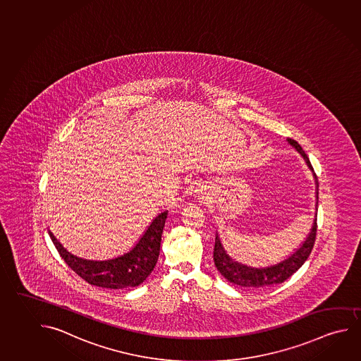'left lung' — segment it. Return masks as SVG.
Masks as SVG:
<instances>
[{"mask_svg": "<svg viewBox=\"0 0 361 361\" xmlns=\"http://www.w3.org/2000/svg\"><path fill=\"white\" fill-rule=\"evenodd\" d=\"M287 141L288 144H290L302 155V158L306 161L307 166L313 171L311 161L300 144L292 139H287ZM313 177L316 180V201L317 202H316V212H314V220L312 224L311 230L306 238L302 241V244L279 263L271 264L268 267H250V265L240 263L227 254L224 245L221 243L219 233H216L214 250V265L221 275H224L227 281L240 287L262 289V288L270 287L287 281L290 275L295 273L305 264L313 249L316 233H317L318 182L314 173H313Z\"/></svg>", "mask_w": 361, "mask_h": 361, "instance_id": "8db88e82", "label": "left lung"}]
</instances>
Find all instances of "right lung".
Here are the masks:
<instances>
[{
    "instance_id": "obj_1",
    "label": "right lung",
    "mask_w": 361,
    "mask_h": 361,
    "mask_svg": "<svg viewBox=\"0 0 361 361\" xmlns=\"http://www.w3.org/2000/svg\"><path fill=\"white\" fill-rule=\"evenodd\" d=\"M166 216L168 209L155 216L137 243L128 252L106 260H90L73 255L56 240L50 230L49 235L61 259L87 283L110 289L136 287L152 274L158 262Z\"/></svg>"
}]
</instances>
